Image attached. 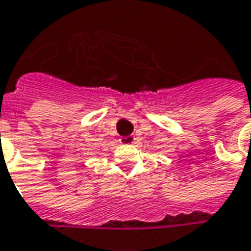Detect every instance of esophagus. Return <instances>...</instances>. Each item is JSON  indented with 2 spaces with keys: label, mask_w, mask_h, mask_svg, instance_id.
<instances>
[{
  "label": "esophagus",
  "mask_w": 251,
  "mask_h": 251,
  "mask_svg": "<svg viewBox=\"0 0 251 251\" xmlns=\"http://www.w3.org/2000/svg\"><path fill=\"white\" fill-rule=\"evenodd\" d=\"M120 142L122 145H131L135 142L134 135H126V137H121Z\"/></svg>",
  "instance_id": "1"
}]
</instances>
